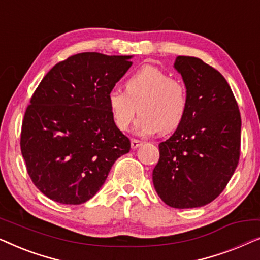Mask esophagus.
I'll list each match as a JSON object with an SVG mask.
<instances>
[{
    "instance_id": "obj_1",
    "label": "esophagus",
    "mask_w": 260,
    "mask_h": 260,
    "mask_svg": "<svg viewBox=\"0 0 260 260\" xmlns=\"http://www.w3.org/2000/svg\"><path fill=\"white\" fill-rule=\"evenodd\" d=\"M142 144H143V142H142V141L135 140V138H133V140H131V148H133V149H137V148H140Z\"/></svg>"
}]
</instances>
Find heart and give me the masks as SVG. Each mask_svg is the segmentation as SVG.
<instances>
[{"label": "heart", "mask_w": 260, "mask_h": 260, "mask_svg": "<svg viewBox=\"0 0 260 260\" xmlns=\"http://www.w3.org/2000/svg\"><path fill=\"white\" fill-rule=\"evenodd\" d=\"M111 118L119 130L129 129L138 111L137 133L169 134L187 113V90L182 81L170 78L158 67L145 65L125 81V91L113 88L108 94Z\"/></svg>", "instance_id": "obj_1"}]
</instances>
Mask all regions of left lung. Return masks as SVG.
I'll return each instance as SVG.
<instances>
[{
    "mask_svg": "<svg viewBox=\"0 0 260 260\" xmlns=\"http://www.w3.org/2000/svg\"><path fill=\"white\" fill-rule=\"evenodd\" d=\"M188 106L182 123L158 144L152 182L173 208H195L221 194L240 156L241 117L222 74L195 56H177Z\"/></svg>",
    "mask_w": 260,
    "mask_h": 260,
    "instance_id": "1",
    "label": "left lung"
}]
</instances>
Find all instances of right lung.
<instances>
[{
  "instance_id": "1",
  "label": "right lung",
  "mask_w": 260,
  "mask_h": 260,
  "mask_svg": "<svg viewBox=\"0 0 260 260\" xmlns=\"http://www.w3.org/2000/svg\"><path fill=\"white\" fill-rule=\"evenodd\" d=\"M130 55L74 54L42 78L27 106L21 152L35 187L53 201L93 198L130 140L115 125L108 94L130 69Z\"/></svg>"
}]
</instances>
